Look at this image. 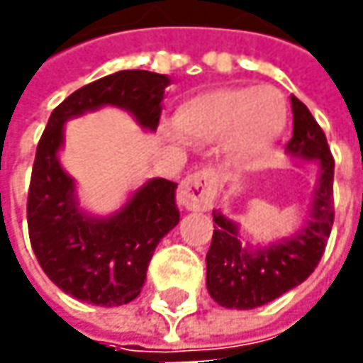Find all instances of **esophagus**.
<instances>
[{"instance_id": "esophagus-1", "label": "esophagus", "mask_w": 363, "mask_h": 363, "mask_svg": "<svg viewBox=\"0 0 363 363\" xmlns=\"http://www.w3.org/2000/svg\"><path fill=\"white\" fill-rule=\"evenodd\" d=\"M217 184H219V177L215 170H196L181 182L177 201H179V205L189 211H205L213 205V201L217 196Z\"/></svg>"}]
</instances>
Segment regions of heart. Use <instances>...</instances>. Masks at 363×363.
<instances>
[{
	"label": "heart",
	"mask_w": 363,
	"mask_h": 363,
	"mask_svg": "<svg viewBox=\"0 0 363 363\" xmlns=\"http://www.w3.org/2000/svg\"><path fill=\"white\" fill-rule=\"evenodd\" d=\"M287 118L285 98L271 86H229L189 100L174 116L182 136L199 143L227 138L235 164H247L279 138Z\"/></svg>",
	"instance_id": "heart-1"
}]
</instances>
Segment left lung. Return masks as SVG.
<instances>
[{"mask_svg": "<svg viewBox=\"0 0 363 363\" xmlns=\"http://www.w3.org/2000/svg\"><path fill=\"white\" fill-rule=\"evenodd\" d=\"M294 138L287 155L315 162L319 177L301 227L267 245L245 243L239 223L213 211L217 223L206 253V289L229 309H255L303 283L318 267L333 227V157L315 118L291 96Z\"/></svg>", "mask_w": 363, "mask_h": 363, "instance_id": "obj_1", "label": "left lung"}]
</instances>
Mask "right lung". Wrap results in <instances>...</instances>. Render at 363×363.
I'll list each match as a JSON object with an SVG mask.
<instances>
[{
	"instance_id": "1",
	"label": "right lung",
	"mask_w": 363,
	"mask_h": 363,
	"mask_svg": "<svg viewBox=\"0 0 363 363\" xmlns=\"http://www.w3.org/2000/svg\"><path fill=\"white\" fill-rule=\"evenodd\" d=\"M169 84V76L146 69L104 76L54 108L40 138L28 193L30 241L45 275L84 303L116 307L136 299L157 245L179 225L181 213L177 182L167 179H148L106 217L84 211L76 181L57 157L64 126L69 118L114 106L155 132Z\"/></svg>"
}]
</instances>
